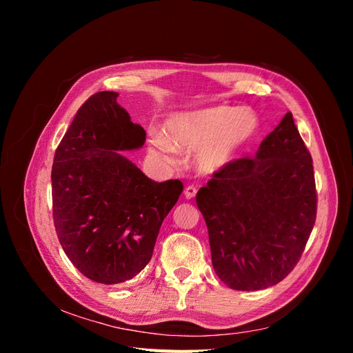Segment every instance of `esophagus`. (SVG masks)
I'll list each match as a JSON object with an SVG mask.
<instances>
[{"label":"esophagus","mask_w":353,"mask_h":353,"mask_svg":"<svg viewBox=\"0 0 353 353\" xmlns=\"http://www.w3.org/2000/svg\"><path fill=\"white\" fill-rule=\"evenodd\" d=\"M184 194H185V199H194L196 197V194H197V188L194 187V185H188L187 188H185V191H184Z\"/></svg>","instance_id":"esophagus-1"}]
</instances>
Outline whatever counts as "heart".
<instances>
[{
	"mask_svg": "<svg viewBox=\"0 0 353 353\" xmlns=\"http://www.w3.org/2000/svg\"><path fill=\"white\" fill-rule=\"evenodd\" d=\"M166 137L153 138L157 156L170 159L179 150H197L194 163L203 174L225 168L252 141L259 130V119L252 110L218 105L205 110L179 113L166 122Z\"/></svg>",
	"mask_w": 353,
	"mask_h": 353,
	"instance_id": "b5f03b06",
	"label": "heart"
}]
</instances>
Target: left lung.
Returning <instances> with one entry per match:
<instances>
[{"mask_svg":"<svg viewBox=\"0 0 353 353\" xmlns=\"http://www.w3.org/2000/svg\"><path fill=\"white\" fill-rule=\"evenodd\" d=\"M311 153L288 112L254 157L213 172L196 196L222 283L253 292L293 271L316 219Z\"/></svg>","mask_w":353,"mask_h":353,"instance_id":"1","label":"left lung"}]
</instances>
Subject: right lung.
I'll list each match as a JSON object with an SVG mask.
<instances>
[{"label": "right lung", "instance_id": "1", "mask_svg": "<svg viewBox=\"0 0 353 353\" xmlns=\"http://www.w3.org/2000/svg\"><path fill=\"white\" fill-rule=\"evenodd\" d=\"M101 91L85 101L60 141L51 170L52 219L69 261L87 279L117 284L150 262L157 234L184 185L147 178L119 152L140 148L143 126L132 123Z\"/></svg>", "mask_w": 353, "mask_h": 353}]
</instances>
